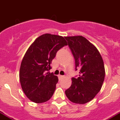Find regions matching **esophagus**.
<instances>
[{
    "instance_id": "1",
    "label": "esophagus",
    "mask_w": 120,
    "mask_h": 120,
    "mask_svg": "<svg viewBox=\"0 0 120 120\" xmlns=\"http://www.w3.org/2000/svg\"><path fill=\"white\" fill-rule=\"evenodd\" d=\"M58 76H59V79H62V78H63L64 77V76H62V75H59Z\"/></svg>"
}]
</instances>
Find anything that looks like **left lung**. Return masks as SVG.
Returning <instances> with one entry per match:
<instances>
[{"mask_svg": "<svg viewBox=\"0 0 120 120\" xmlns=\"http://www.w3.org/2000/svg\"><path fill=\"white\" fill-rule=\"evenodd\" d=\"M65 38L75 59L76 70L79 69V77L71 78L66 95L72 102L86 104L101 89L105 75L104 61L97 47L86 38L78 35Z\"/></svg>", "mask_w": 120, "mask_h": 120, "instance_id": "obj_1", "label": "left lung"}]
</instances>
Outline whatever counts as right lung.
I'll list each match as a JSON object with an SVG mask.
<instances>
[{
	"label": "right lung",
	"mask_w": 120,
	"mask_h": 120,
	"mask_svg": "<svg viewBox=\"0 0 120 120\" xmlns=\"http://www.w3.org/2000/svg\"><path fill=\"white\" fill-rule=\"evenodd\" d=\"M67 45L63 37L44 34L29 47L21 64L19 80L22 90L31 101L45 102L53 95L59 79L47 71L57 51Z\"/></svg>",
	"instance_id": "add662e5"
}]
</instances>
